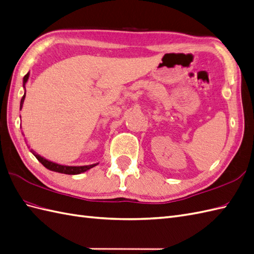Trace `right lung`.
I'll list each match as a JSON object with an SVG mask.
<instances>
[{"label": "right lung", "instance_id": "obj_1", "mask_svg": "<svg viewBox=\"0 0 254 254\" xmlns=\"http://www.w3.org/2000/svg\"><path fill=\"white\" fill-rule=\"evenodd\" d=\"M29 76H30V73H27L26 75H24V77H23V88H24V90H26V84L28 82ZM24 98H26V91H24V95L21 98L20 110L22 109V104H23V101H24ZM30 152L32 153L36 158H38L39 162L43 166H44L45 168L52 170V171H55V172H59V174H64V175H79V174H83V172L91 169L92 167H95V166H97L99 164V163H96V164L86 165V166H65V165L57 164V163H55V162H52V160H48V159H46L44 157H42L41 155H39V154H36L32 150V148H31Z\"/></svg>", "mask_w": 254, "mask_h": 254}]
</instances>
